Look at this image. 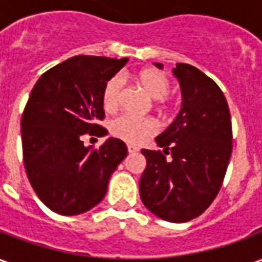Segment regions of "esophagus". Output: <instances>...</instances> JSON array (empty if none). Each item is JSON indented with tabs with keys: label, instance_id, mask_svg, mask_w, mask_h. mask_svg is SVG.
Wrapping results in <instances>:
<instances>
[{
	"label": "esophagus",
	"instance_id": "34e87169",
	"mask_svg": "<svg viewBox=\"0 0 262 262\" xmlns=\"http://www.w3.org/2000/svg\"><path fill=\"white\" fill-rule=\"evenodd\" d=\"M127 151H129V153H136V151H139V147H137V146H133V144H129V146H127Z\"/></svg>",
	"mask_w": 262,
	"mask_h": 262
}]
</instances>
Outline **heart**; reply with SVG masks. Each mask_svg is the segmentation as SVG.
<instances>
[{"label":"heart","mask_w":262,"mask_h":262,"mask_svg":"<svg viewBox=\"0 0 262 262\" xmlns=\"http://www.w3.org/2000/svg\"><path fill=\"white\" fill-rule=\"evenodd\" d=\"M133 81L142 88L150 99L163 102L170 91V81L161 71L144 69L132 75ZM122 82L118 77L109 78L102 90V106L106 112H114L119 106ZM111 132L115 137L127 143H140L156 132V125L148 118H133L129 115L119 116L112 122Z\"/></svg>","instance_id":"heart-1"}]
</instances>
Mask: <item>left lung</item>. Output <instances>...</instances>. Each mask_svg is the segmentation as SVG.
<instances>
[{
  "instance_id": "obj_1",
  "label": "left lung",
  "mask_w": 262,
  "mask_h": 262,
  "mask_svg": "<svg viewBox=\"0 0 262 262\" xmlns=\"http://www.w3.org/2000/svg\"><path fill=\"white\" fill-rule=\"evenodd\" d=\"M154 66L163 69L161 63ZM172 74L181 88V109L156 137L163 151L142 150L147 165L140 198L160 219L184 223L202 214L219 193L233 139L230 111L217 84L184 63H177Z\"/></svg>"
}]
</instances>
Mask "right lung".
<instances>
[{"label": "right lung", "mask_w": 262, "mask_h": 262, "mask_svg": "<svg viewBox=\"0 0 262 262\" xmlns=\"http://www.w3.org/2000/svg\"><path fill=\"white\" fill-rule=\"evenodd\" d=\"M127 59L74 56L37 80L20 122L24 164L33 191L50 210L64 216L97 206L114 171L127 154L109 137L92 150L82 135L105 136L102 90Z\"/></svg>", "instance_id": "right-lung-1"}]
</instances>
